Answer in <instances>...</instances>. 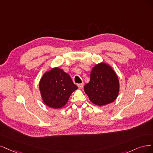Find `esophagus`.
I'll return each mask as SVG.
<instances>
[{
    "label": "esophagus",
    "instance_id": "1",
    "mask_svg": "<svg viewBox=\"0 0 153 153\" xmlns=\"http://www.w3.org/2000/svg\"><path fill=\"white\" fill-rule=\"evenodd\" d=\"M77 86L79 87V88H80V89H82L84 86V83L82 82L81 84H77Z\"/></svg>",
    "mask_w": 153,
    "mask_h": 153
}]
</instances>
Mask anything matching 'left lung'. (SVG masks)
Segmentation results:
<instances>
[{"label": "left lung", "mask_w": 153, "mask_h": 153, "mask_svg": "<svg viewBox=\"0 0 153 153\" xmlns=\"http://www.w3.org/2000/svg\"><path fill=\"white\" fill-rule=\"evenodd\" d=\"M119 81L115 72L104 63L93 68L90 81L84 86L91 102L102 106L114 102L119 93Z\"/></svg>", "instance_id": "1"}]
</instances>
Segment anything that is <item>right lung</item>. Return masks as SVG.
<instances>
[{"mask_svg":"<svg viewBox=\"0 0 153 153\" xmlns=\"http://www.w3.org/2000/svg\"><path fill=\"white\" fill-rule=\"evenodd\" d=\"M39 88L44 102L49 107L59 109L66 104L71 93L78 87L68 74L55 68L44 74Z\"/></svg>","mask_w":153,"mask_h":153,"instance_id":"obj_1","label":"right lung"}]
</instances>
